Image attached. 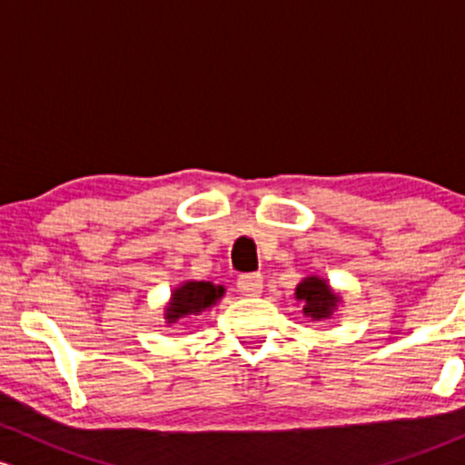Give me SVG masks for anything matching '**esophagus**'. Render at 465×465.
I'll return each mask as SVG.
<instances>
[{"mask_svg":"<svg viewBox=\"0 0 465 465\" xmlns=\"http://www.w3.org/2000/svg\"><path fill=\"white\" fill-rule=\"evenodd\" d=\"M237 290L243 296H259L263 290V276L261 274H242L237 279Z\"/></svg>","mask_w":465,"mask_h":465,"instance_id":"1","label":"esophagus"}]
</instances>
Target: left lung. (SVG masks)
I'll use <instances>...</instances> for the list:
<instances>
[{"label":"left lung","instance_id":"left-lung-1","mask_svg":"<svg viewBox=\"0 0 465 465\" xmlns=\"http://www.w3.org/2000/svg\"><path fill=\"white\" fill-rule=\"evenodd\" d=\"M296 299L302 301V314L312 321H325L336 312L341 296L321 276H307L296 285Z\"/></svg>","mask_w":465,"mask_h":465}]
</instances>
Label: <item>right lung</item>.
<instances>
[{"mask_svg":"<svg viewBox=\"0 0 465 465\" xmlns=\"http://www.w3.org/2000/svg\"><path fill=\"white\" fill-rule=\"evenodd\" d=\"M222 285H213L211 281H184L180 288L173 290L169 305L164 310L166 322H177L180 318L211 310L223 296Z\"/></svg>","mask_w":465,"mask_h":465,"instance_id":"obj_1","label":"right lung"}]
</instances>
